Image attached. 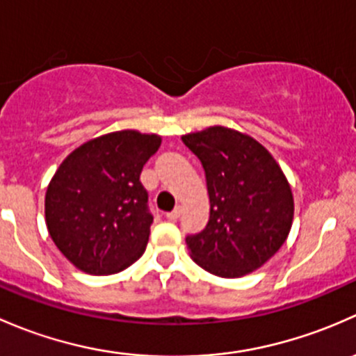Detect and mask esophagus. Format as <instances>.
Segmentation results:
<instances>
[{"instance_id":"34e87169","label":"esophagus","mask_w":356,"mask_h":356,"mask_svg":"<svg viewBox=\"0 0 356 356\" xmlns=\"http://www.w3.org/2000/svg\"><path fill=\"white\" fill-rule=\"evenodd\" d=\"M179 214H181V207H179V205H178V207H175L173 211L168 212L166 218L170 219V221H175V219H178V218H179Z\"/></svg>"}]
</instances>
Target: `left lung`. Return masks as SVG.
<instances>
[{"label":"left lung","mask_w":356,"mask_h":356,"mask_svg":"<svg viewBox=\"0 0 356 356\" xmlns=\"http://www.w3.org/2000/svg\"><path fill=\"white\" fill-rule=\"evenodd\" d=\"M202 163L211 214L186 236L192 259L219 277L259 269L286 241L293 193L280 164L255 138L226 127L181 137Z\"/></svg>","instance_id":"8db88e82"}]
</instances>
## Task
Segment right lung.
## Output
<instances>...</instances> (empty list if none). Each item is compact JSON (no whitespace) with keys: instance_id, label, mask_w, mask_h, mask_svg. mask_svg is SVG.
<instances>
[{"instance_id":"add662e5","label":"right lung","mask_w":356,"mask_h":356,"mask_svg":"<svg viewBox=\"0 0 356 356\" xmlns=\"http://www.w3.org/2000/svg\"><path fill=\"white\" fill-rule=\"evenodd\" d=\"M159 135L113 131L75 149L46 192V225L54 245L80 270L115 274L140 259L151 233L144 164Z\"/></svg>"}]
</instances>
